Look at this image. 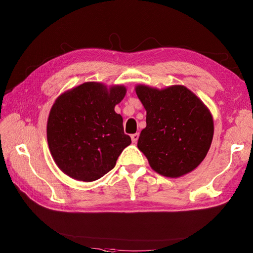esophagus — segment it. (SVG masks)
Wrapping results in <instances>:
<instances>
[{
  "instance_id": "esophagus-1",
  "label": "esophagus",
  "mask_w": 253,
  "mask_h": 253,
  "mask_svg": "<svg viewBox=\"0 0 253 253\" xmlns=\"http://www.w3.org/2000/svg\"><path fill=\"white\" fill-rule=\"evenodd\" d=\"M131 138H132V141H133L134 143H136L137 140H138V138H139V134H138V133L132 134V135H131Z\"/></svg>"
}]
</instances>
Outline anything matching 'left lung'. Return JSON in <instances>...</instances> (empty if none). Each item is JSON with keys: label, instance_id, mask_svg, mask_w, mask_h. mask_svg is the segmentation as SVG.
<instances>
[{"label": "left lung", "instance_id": "obj_1", "mask_svg": "<svg viewBox=\"0 0 253 253\" xmlns=\"http://www.w3.org/2000/svg\"><path fill=\"white\" fill-rule=\"evenodd\" d=\"M136 94L147 111V126L137 147L152 169L167 177H179L200 165L213 138L209 110L182 85L165 89L137 85Z\"/></svg>", "mask_w": 253, "mask_h": 253}]
</instances>
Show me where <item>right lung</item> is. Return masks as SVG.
I'll use <instances>...</instances> for the list:
<instances>
[{
  "mask_svg": "<svg viewBox=\"0 0 253 253\" xmlns=\"http://www.w3.org/2000/svg\"><path fill=\"white\" fill-rule=\"evenodd\" d=\"M125 86L85 82L61 95L50 110L47 142L53 160L70 177L94 181L110 172L131 137L115 105Z\"/></svg>",
  "mask_w": 253,
  "mask_h": 253,
  "instance_id": "right-lung-1",
  "label": "right lung"
}]
</instances>
